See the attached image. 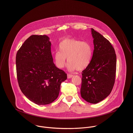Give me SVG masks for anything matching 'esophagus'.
I'll return each instance as SVG.
<instances>
[{
	"label": "esophagus",
	"mask_w": 133,
	"mask_h": 133,
	"mask_svg": "<svg viewBox=\"0 0 133 133\" xmlns=\"http://www.w3.org/2000/svg\"><path fill=\"white\" fill-rule=\"evenodd\" d=\"M67 76H68V79H70V78H72V77H73V75H71V74H68Z\"/></svg>",
	"instance_id": "34e87169"
}]
</instances>
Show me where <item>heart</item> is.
I'll return each instance as SVG.
<instances>
[{"label": "heart", "instance_id": "1", "mask_svg": "<svg viewBox=\"0 0 133 133\" xmlns=\"http://www.w3.org/2000/svg\"><path fill=\"white\" fill-rule=\"evenodd\" d=\"M59 51L54 54V63L58 68L62 69L68 63V69L70 71L76 70L82 71L90 64L93 54L91 45L87 41L74 39L62 40L59 44Z\"/></svg>", "mask_w": 133, "mask_h": 133}]
</instances>
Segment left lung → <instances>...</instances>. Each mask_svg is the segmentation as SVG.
I'll return each instance as SVG.
<instances>
[{"instance_id":"1","label":"left lung","mask_w":133,"mask_h":133,"mask_svg":"<svg viewBox=\"0 0 133 133\" xmlns=\"http://www.w3.org/2000/svg\"><path fill=\"white\" fill-rule=\"evenodd\" d=\"M94 50L89 65L82 72L81 96L87 102L96 104L110 94L114 87L116 55L110 41L91 29Z\"/></svg>"}]
</instances>
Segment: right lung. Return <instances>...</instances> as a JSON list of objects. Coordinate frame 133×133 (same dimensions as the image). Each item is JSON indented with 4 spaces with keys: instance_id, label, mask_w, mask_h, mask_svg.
I'll use <instances>...</instances> for the list:
<instances>
[{
    "instance_id": "obj_1",
    "label": "right lung",
    "mask_w": 133,
    "mask_h": 133,
    "mask_svg": "<svg viewBox=\"0 0 133 133\" xmlns=\"http://www.w3.org/2000/svg\"><path fill=\"white\" fill-rule=\"evenodd\" d=\"M51 42L46 35H32L18 51L16 72L19 88L30 101L45 105L57 99L66 74L53 63Z\"/></svg>"
}]
</instances>
